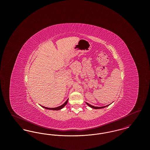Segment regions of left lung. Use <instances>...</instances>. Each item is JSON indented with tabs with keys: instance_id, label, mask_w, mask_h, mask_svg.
Listing matches in <instances>:
<instances>
[{
	"instance_id": "1",
	"label": "left lung",
	"mask_w": 150,
	"mask_h": 150,
	"mask_svg": "<svg viewBox=\"0 0 150 150\" xmlns=\"http://www.w3.org/2000/svg\"><path fill=\"white\" fill-rule=\"evenodd\" d=\"M86 104H87L89 107H92V108H94V109H100V108H105V107H107V106H108V105H107V106H103V107H95V106H93L92 105H90V104H89V103H86Z\"/></svg>"
}]
</instances>
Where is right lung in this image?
I'll return each instance as SVG.
<instances>
[{
    "mask_svg": "<svg viewBox=\"0 0 150 150\" xmlns=\"http://www.w3.org/2000/svg\"><path fill=\"white\" fill-rule=\"evenodd\" d=\"M68 100H69V99H67V100L64 102L63 105H62L61 106H59V107H55V108H48V107H44L43 106H42V107H43V108H45V109H48V110H59L62 109L63 107H64V106L67 104V102H68Z\"/></svg>",
    "mask_w": 150,
    "mask_h": 150,
    "instance_id": "1",
    "label": "right lung"
}]
</instances>
